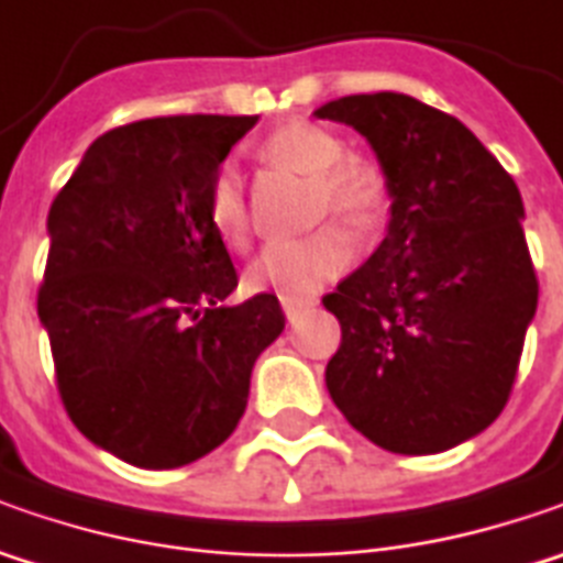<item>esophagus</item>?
<instances>
[{
	"label": "esophagus",
	"mask_w": 563,
	"mask_h": 563,
	"mask_svg": "<svg viewBox=\"0 0 563 563\" xmlns=\"http://www.w3.org/2000/svg\"><path fill=\"white\" fill-rule=\"evenodd\" d=\"M313 307V300H282V310H285V316H288V322H294L297 316L303 313V310H310Z\"/></svg>",
	"instance_id": "34e87169"
}]
</instances>
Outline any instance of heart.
I'll use <instances>...</instances> for the list:
<instances>
[{"label":"heart","instance_id":"obj_1","mask_svg":"<svg viewBox=\"0 0 563 563\" xmlns=\"http://www.w3.org/2000/svg\"><path fill=\"white\" fill-rule=\"evenodd\" d=\"M263 156L310 178L316 219L332 212L354 228H373L378 222L388 197L382 172L363 159H344V143L329 128L313 121H288L263 141ZM206 209L216 234L228 247H241L247 241L244 178L231 163L219 165ZM354 256L357 241L347 228L322 225L303 241H282L260 250L244 272V285L250 291L278 294L282 300H307L351 269Z\"/></svg>","mask_w":563,"mask_h":563}]
</instances>
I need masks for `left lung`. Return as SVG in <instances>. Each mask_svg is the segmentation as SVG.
<instances>
[{
	"instance_id": "1",
	"label": "left lung",
	"mask_w": 563,
	"mask_h": 563,
	"mask_svg": "<svg viewBox=\"0 0 563 563\" xmlns=\"http://www.w3.org/2000/svg\"><path fill=\"white\" fill-rule=\"evenodd\" d=\"M313 115L366 137L391 200L385 241L322 297L341 322L325 388L378 448L448 451L505 410L536 316L520 190L466 124L407 93Z\"/></svg>"
}]
</instances>
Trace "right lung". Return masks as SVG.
Listing matches in <instances>:
<instances>
[{"instance_id":"1","label":"right lung","mask_w":563,"mask_h":563,"mask_svg":"<svg viewBox=\"0 0 563 563\" xmlns=\"http://www.w3.org/2000/svg\"><path fill=\"white\" fill-rule=\"evenodd\" d=\"M256 115H175L90 143L49 206L36 313L58 395L90 442L143 470L200 461L244 417L256 357L285 329L275 294L238 307L209 185Z\"/></svg>"}]
</instances>
